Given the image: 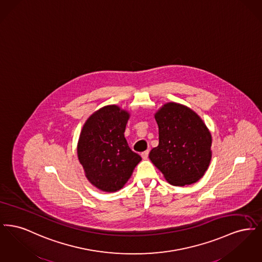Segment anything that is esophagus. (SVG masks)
I'll list each match as a JSON object with an SVG mask.
<instances>
[{
    "label": "esophagus",
    "mask_w": 262,
    "mask_h": 262,
    "mask_svg": "<svg viewBox=\"0 0 262 262\" xmlns=\"http://www.w3.org/2000/svg\"><path fill=\"white\" fill-rule=\"evenodd\" d=\"M148 154H149V150H146V151H144V152L141 153V157H142L143 159H146V158L148 157Z\"/></svg>",
    "instance_id": "obj_1"
}]
</instances>
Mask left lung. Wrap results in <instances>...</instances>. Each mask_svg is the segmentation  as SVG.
<instances>
[{
  "mask_svg": "<svg viewBox=\"0 0 262 262\" xmlns=\"http://www.w3.org/2000/svg\"><path fill=\"white\" fill-rule=\"evenodd\" d=\"M159 145L150 151L152 163L174 186L198 182L211 160V135L200 117L186 106L168 103L155 115Z\"/></svg>",
  "mask_w": 262,
  "mask_h": 262,
  "instance_id": "left-lung-1",
  "label": "left lung"
}]
</instances>
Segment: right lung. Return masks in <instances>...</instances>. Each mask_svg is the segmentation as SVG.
Returning <instances> with one entry per match:
<instances>
[{
	"instance_id": "1",
	"label": "right lung",
	"mask_w": 262,
	"mask_h": 262,
	"mask_svg": "<svg viewBox=\"0 0 262 262\" xmlns=\"http://www.w3.org/2000/svg\"><path fill=\"white\" fill-rule=\"evenodd\" d=\"M128 114L118 106L101 108L83 125L77 155L89 182L104 191L125 186L141 157L125 138Z\"/></svg>"
}]
</instances>
